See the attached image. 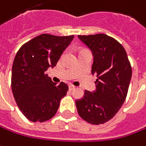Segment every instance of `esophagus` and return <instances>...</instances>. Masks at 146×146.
<instances>
[{
  "mask_svg": "<svg viewBox=\"0 0 146 146\" xmlns=\"http://www.w3.org/2000/svg\"><path fill=\"white\" fill-rule=\"evenodd\" d=\"M68 87H69V90H70V91H73V90H74V89H75V86H74L73 85H72V84H70Z\"/></svg>",
  "mask_w": 146,
  "mask_h": 146,
  "instance_id": "esophagus-1",
  "label": "esophagus"
}]
</instances>
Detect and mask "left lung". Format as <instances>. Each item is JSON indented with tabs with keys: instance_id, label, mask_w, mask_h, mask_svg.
I'll list each match as a JSON object with an SVG mask.
<instances>
[{
	"instance_id": "left-lung-1",
	"label": "left lung",
	"mask_w": 146,
	"mask_h": 146,
	"mask_svg": "<svg viewBox=\"0 0 146 146\" xmlns=\"http://www.w3.org/2000/svg\"><path fill=\"white\" fill-rule=\"evenodd\" d=\"M78 38L91 50L93 55L92 75L96 90L85 91L76 100L80 117L95 125L105 123L120 110L124 103L131 78V67L123 46L114 38L100 33Z\"/></svg>"
}]
</instances>
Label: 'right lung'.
I'll return each mask as SVG.
<instances>
[{"label": "right lung", "instance_id": "add662e5", "mask_svg": "<svg viewBox=\"0 0 146 146\" xmlns=\"http://www.w3.org/2000/svg\"><path fill=\"white\" fill-rule=\"evenodd\" d=\"M73 37L41 34L26 42L17 52L11 87L19 110L30 121L42 123L54 117L66 95L68 85H57L46 71L56 65Z\"/></svg>", "mask_w": 146, "mask_h": 146}]
</instances>
